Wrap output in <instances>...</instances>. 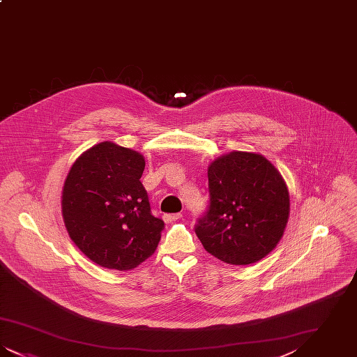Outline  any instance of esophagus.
Returning <instances> with one entry per match:
<instances>
[{
    "label": "esophagus",
    "mask_w": 357,
    "mask_h": 357,
    "mask_svg": "<svg viewBox=\"0 0 357 357\" xmlns=\"http://www.w3.org/2000/svg\"><path fill=\"white\" fill-rule=\"evenodd\" d=\"M163 218H165V221L166 222H174L176 221V220H181V218H182V214H181V213H176V214H165Z\"/></svg>",
    "instance_id": "esophagus-1"
}]
</instances>
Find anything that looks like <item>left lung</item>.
<instances>
[{
  "instance_id": "left-lung-1",
  "label": "left lung",
  "mask_w": 357,
  "mask_h": 357,
  "mask_svg": "<svg viewBox=\"0 0 357 357\" xmlns=\"http://www.w3.org/2000/svg\"><path fill=\"white\" fill-rule=\"evenodd\" d=\"M210 206L195 233L204 250L230 265H250L284 236L290 213L281 172L264 155L233 151L207 167Z\"/></svg>"
}]
</instances>
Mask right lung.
<instances>
[{
    "label": "right lung",
    "mask_w": 357,
    "mask_h": 357,
    "mask_svg": "<svg viewBox=\"0 0 357 357\" xmlns=\"http://www.w3.org/2000/svg\"><path fill=\"white\" fill-rule=\"evenodd\" d=\"M140 153L102 142L72 165L61 194V213L75 245L107 269L132 271L155 253L165 223L151 214L140 182Z\"/></svg>",
    "instance_id": "obj_1"
}]
</instances>
